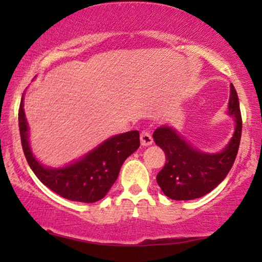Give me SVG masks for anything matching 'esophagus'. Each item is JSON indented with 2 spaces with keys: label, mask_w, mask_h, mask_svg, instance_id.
Returning a JSON list of instances; mask_svg holds the SVG:
<instances>
[{
  "label": "esophagus",
  "mask_w": 262,
  "mask_h": 262,
  "mask_svg": "<svg viewBox=\"0 0 262 262\" xmlns=\"http://www.w3.org/2000/svg\"><path fill=\"white\" fill-rule=\"evenodd\" d=\"M141 144L143 146H149L152 144V137L149 132L143 131L141 134Z\"/></svg>",
  "instance_id": "esophagus-1"
}]
</instances>
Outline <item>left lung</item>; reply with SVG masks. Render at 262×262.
Here are the masks:
<instances>
[{
    "label": "left lung",
    "instance_id": "8db88e82",
    "mask_svg": "<svg viewBox=\"0 0 262 262\" xmlns=\"http://www.w3.org/2000/svg\"><path fill=\"white\" fill-rule=\"evenodd\" d=\"M228 116L234 119V134L221 151L195 148L177 128L162 125L154 132V141L166 154V164L157 174V184L168 198L192 200L204 196L224 180L237 155L242 134L238 96L230 84Z\"/></svg>",
    "mask_w": 262,
    "mask_h": 262
}]
</instances>
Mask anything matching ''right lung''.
<instances>
[{
  "label": "right lung",
  "mask_w": 262,
  "mask_h": 262,
  "mask_svg": "<svg viewBox=\"0 0 262 262\" xmlns=\"http://www.w3.org/2000/svg\"><path fill=\"white\" fill-rule=\"evenodd\" d=\"M24 96L19 110L21 144L37 178L51 191L73 202L95 203L102 199L116 182L124 161L139 148V132L135 130L112 136L66 166L46 167L32 151Z\"/></svg>",
  "instance_id": "1"
}]
</instances>
